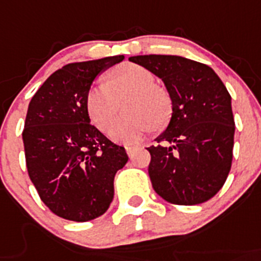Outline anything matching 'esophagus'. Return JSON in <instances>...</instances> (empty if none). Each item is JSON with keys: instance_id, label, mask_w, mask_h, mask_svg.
<instances>
[{"instance_id": "esophagus-1", "label": "esophagus", "mask_w": 261, "mask_h": 261, "mask_svg": "<svg viewBox=\"0 0 261 261\" xmlns=\"http://www.w3.org/2000/svg\"><path fill=\"white\" fill-rule=\"evenodd\" d=\"M136 147H126V152H127V154L130 155V157H133V153Z\"/></svg>"}]
</instances>
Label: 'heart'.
<instances>
[{"instance_id": "obj_1", "label": "heart", "mask_w": 261, "mask_h": 261, "mask_svg": "<svg viewBox=\"0 0 261 261\" xmlns=\"http://www.w3.org/2000/svg\"><path fill=\"white\" fill-rule=\"evenodd\" d=\"M155 82L154 74L139 64L128 63L114 69L109 80H99L87 92L86 109L91 122L104 130L118 111V99L130 93L123 103L126 114L111 123L108 135L114 142L136 143L152 127L164 125L170 116L169 95Z\"/></svg>"}]
</instances>
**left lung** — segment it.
I'll use <instances>...</instances> for the list:
<instances>
[{"label":"left lung","mask_w":261,"mask_h":261,"mask_svg":"<svg viewBox=\"0 0 261 261\" xmlns=\"http://www.w3.org/2000/svg\"><path fill=\"white\" fill-rule=\"evenodd\" d=\"M128 60L164 81L171 99L166 130L147 148L155 193L174 204L203 203L224 186L234 145L232 97L213 68L176 55Z\"/></svg>","instance_id":"obj_1"}]
</instances>
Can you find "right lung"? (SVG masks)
Returning a JSON list of instances; mask_svg holds the SVG:
<instances>
[{
    "instance_id": "add662e5",
    "label": "right lung",
    "mask_w": 261,
    "mask_h": 261,
    "mask_svg": "<svg viewBox=\"0 0 261 261\" xmlns=\"http://www.w3.org/2000/svg\"><path fill=\"white\" fill-rule=\"evenodd\" d=\"M123 55L72 63L54 72L37 90L25 117L27 169L43 203L72 221L92 220L108 210L114 176L128 161L90 123L86 96L92 82Z\"/></svg>"
}]
</instances>
